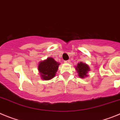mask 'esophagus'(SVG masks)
I'll use <instances>...</instances> for the list:
<instances>
[{"instance_id":"obj_1","label":"esophagus","mask_w":120,"mask_h":120,"mask_svg":"<svg viewBox=\"0 0 120 120\" xmlns=\"http://www.w3.org/2000/svg\"><path fill=\"white\" fill-rule=\"evenodd\" d=\"M64 62H65L66 63H71V60H66V61H64Z\"/></svg>"}]
</instances>
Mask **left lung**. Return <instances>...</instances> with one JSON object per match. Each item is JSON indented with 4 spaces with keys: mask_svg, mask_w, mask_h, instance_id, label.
Here are the masks:
<instances>
[{
    "mask_svg": "<svg viewBox=\"0 0 120 120\" xmlns=\"http://www.w3.org/2000/svg\"><path fill=\"white\" fill-rule=\"evenodd\" d=\"M75 67L76 72L78 73V76L81 78H85L88 76V72L90 71V68L88 64L81 61Z\"/></svg>",
    "mask_w": 120,
    "mask_h": 120,
    "instance_id": "8db88e82",
    "label": "left lung"
}]
</instances>
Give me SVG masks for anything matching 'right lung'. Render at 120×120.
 <instances>
[{
    "instance_id": "obj_1",
    "label": "right lung",
    "mask_w": 120,
    "mask_h": 120,
    "mask_svg": "<svg viewBox=\"0 0 120 120\" xmlns=\"http://www.w3.org/2000/svg\"><path fill=\"white\" fill-rule=\"evenodd\" d=\"M60 64V63L57 62L52 57H48L46 60L40 61L38 66V69L41 78L45 81L53 78L56 76Z\"/></svg>"
}]
</instances>
